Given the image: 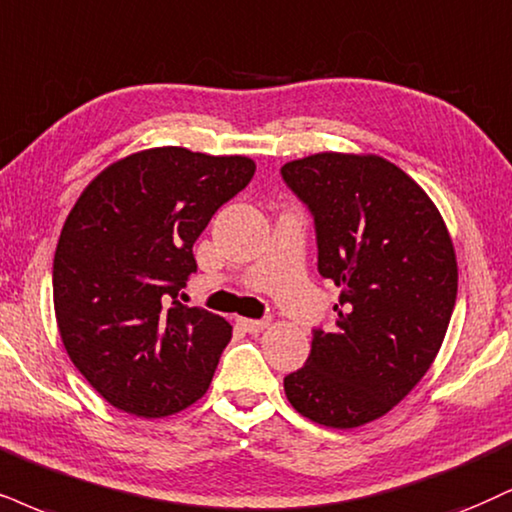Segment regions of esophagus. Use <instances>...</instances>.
Segmentation results:
<instances>
[{
	"instance_id": "34e87169",
	"label": "esophagus",
	"mask_w": 512,
	"mask_h": 512,
	"mask_svg": "<svg viewBox=\"0 0 512 512\" xmlns=\"http://www.w3.org/2000/svg\"><path fill=\"white\" fill-rule=\"evenodd\" d=\"M237 325L242 327L244 332H251V334H256V332H261V330H266L268 327V320H251V318H237Z\"/></svg>"
}]
</instances>
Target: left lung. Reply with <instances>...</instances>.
Returning a JSON list of instances; mask_svg holds the SVG:
<instances>
[{
  "label": "left lung",
  "instance_id": "8db88e82",
  "mask_svg": "<svg viewBox=\"0 0 512 512\" xmlns=\"http://www.w3.org/2000/svg\"><path fill=\"white\" fill-rule=\"evenodd\" d=\"M280 173L313 216L318 273L342 289L285 394L304 418L351 430L430 370L456 306V251L425 189L382 156L323 151Z\"/></svg>",
  "mask_w": 512,
  "mask_h": 512
}]
</instances>
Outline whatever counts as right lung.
I'll list each match as a JSON object with an SVG mask.
<instances>
[{
	"mask_svg": "<svg viewBox=\"0 0 512 512\" xmlns=\"http://www.w3.org/2000/svg\"><path fill=\"white\" fill-rule=\"evenodd\" d=\"M256 163L156 147L111 163L63 223L54 311L68 356L113 408L166 418L206 394L232 327L180 304L192 246Z\"/></svg>",
	"mask_w": 512,
	"mask_h": 512,
	"instance_id": "add662e5",
	"label": "right lung"
}]
</instances>
